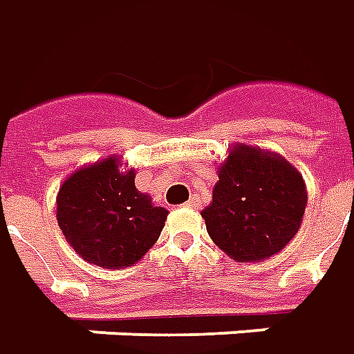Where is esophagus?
Listing matches in <instances>:
<instances>
[{
    "label": "esophagus",
    "instance_id": "esophagus-1",
    "mask_svg": "<svg viewBox=\"0 0 354 354\" xmlns=\"http://www.w3.org/2000/svg\"><path fill=\"white\" fill-rule=\"evenodd\" d=\"M187 206H189V208H194V210H198V208L203 206V201H201L198 196H191V201L187 203Z\"/></svg>",
    "mask_w": 354,
    "mask_h": 354
}]
</instances>
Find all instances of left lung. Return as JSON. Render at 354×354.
Wrapping results in <instances>:
<instances>
[{
    "instance_id": "1",
    "label": "left lung",
    "mask_w": 354,
    "mask_h": 354,
    "mask_svg": "<svg viewBox=\"0 0 354 354\" xmlns=\"http://www.w3.org/2000/svg\"><path fill=\"white\" fill-rule=\"evenodd\" d=\"M306 205V183L292 163L277 151L234 144L218 165L212 203L201 216L227 257L259 263L290 243Z\"/></svg>"
}]
</instances>
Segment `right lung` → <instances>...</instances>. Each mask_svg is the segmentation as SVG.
<instances>
[{
    "label": "right lung",
    "mask_w": 354,
    "mask_h": 354,
    "mask_svg": "<svg viewBox=\"0 0 354 354\" xmlns=\"http://www.w3.org/2000/svg\"><path fill=\"white\" fill-rule=\"evenodd\" d=\"M136 171L118 156L82 165L56 196V220L70 248L103 269L138 263L160 238L167 210L134 185Z\"/></svg>",
    "instance_id": "right-lung-1"
}]
</instances>
